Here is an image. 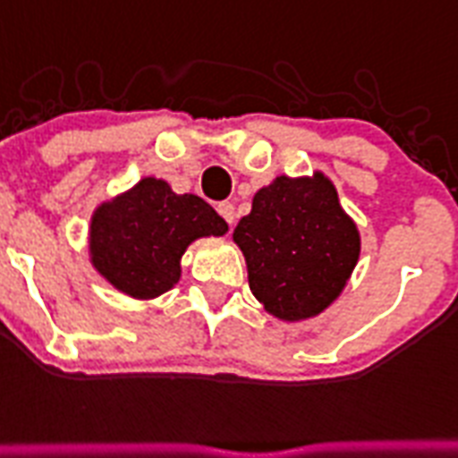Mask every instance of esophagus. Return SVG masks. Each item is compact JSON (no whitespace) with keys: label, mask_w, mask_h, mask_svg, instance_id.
Masks as SVG:
<instances>
[{"label":"esophagus","mask_w":458,"mask_h":458,"mask_svg":"<svg viewBox=\"0 0 458 458\" xmlns=\"http://www.w3.org/2000/svg\"><path fill=\"white\" fill-rule=\"evenodd\" d=\"M216 208H218V214L225 218V223H228V225H233V223H235V207H233L230 201H221V204H218Z\"/></svg>","instance_id":"34e87169"}]
</instances>
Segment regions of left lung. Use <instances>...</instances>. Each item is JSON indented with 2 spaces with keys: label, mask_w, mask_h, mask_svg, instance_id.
I'll list each match as a JSON object with an SVG mask.
<instances>
[{
  "label": "left lung",
  "mask_w": 458,
  "mask_h": 458,
  "mask_svg": "<svg viewBox=\"0 0 458 458\" xmlns=\"http://www.w3.org/2000/svg\"><path fill=\"white\" fill-rule=\"evenodd\" d=\"M250 290L283 320L311 318L337 300L359 261V230L323 175H280L237 223Z\"/></svg>",
  "instance_id": "left-lung-1"
}]
</instances>
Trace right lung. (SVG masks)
I'll list each match as a JSON object with an SVG mask.
<instances>
[{
    "mask_svg": "<svg viewBox=\"0 0 458 458\" xmlns=\"http://www.w3.org/2000/svg\"><path fill=\"white\" fill-rule=\"evenodd\" d=\"M228 223L194 194L140 180L131 192L97 208L89 228L92 264L121 293L152 300L180 278V257L204 235H225Z\"/></svg>",
    "mask_w": 458,
    "mask_h": 458,
    "instance_id": "1",
    "label": "right lung"
}]
</instances>
